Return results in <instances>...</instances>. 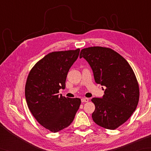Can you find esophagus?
Returning a JSON list of instances; mask_svg holds the SVG:
<instances>
[{
	"instance_id": "1",
	"label": "esophagus",
	"mask_w": 151,
	"mask_h": 151,
	"mask_svg": "<svg viewBox=\"0 0 151 151\" xmlns=\"http://www.w3.org/2000/svg\"><path fill=\"white\" fill-rule=\"evenodd\" d=\"M82 102H87L89 101V99L88 98H82L81 99Z\"/></svg>"
}]
</instances>
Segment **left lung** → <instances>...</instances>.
<instances>
[{
	"instance_id": "left-lung-1",
	"label": "left lung",
	"mask_w": 151,
	"mask_h": 151,
	"mask_svg": "<svg viewBox=\"0 0 151 151\" xmlns=\"http://www.w3.org/2000/svg\"><path fill=\"white\" fill-rule=\"evenodd\" d=\"M82 58L90 65L95 82L105 89L101 98L91 99L95 106L93 120L104 129H117L129 119L138 104L139 86L133 70L123 56L109 48H86L81 52Z\"/></svg>"
}]
</instances>
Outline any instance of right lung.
Returning a JSON list of instances; mask_svg holds the SVG:
<instances>
[{
	"mask_svg": "<svg viewBox=\"0 0 151 151\" xmlns=\"http://www.w3.org/2000/svg\"><path fill=\"white\" fill-rule=\"evenodd\" d=\"M79 53L80 49L48 54L28 76L25 97L28 108L38 123L52 132L69 126L81 105L78 98L58 94L65 88L67 73Z\"/></svg>",
	"mask_w": 151,
	"mask_h": 151,
	"instance_id": "right-lung-1",
	"label": "right lung"
}]
</instances>
